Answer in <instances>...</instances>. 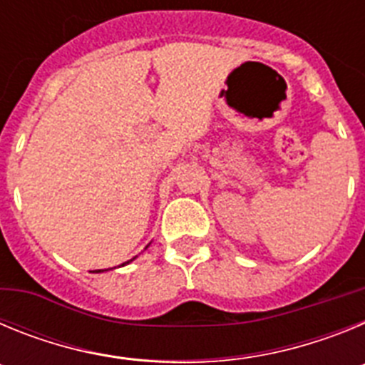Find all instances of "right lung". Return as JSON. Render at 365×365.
I'll return each mask as SVG.
<instances>
[{
    "instance_id": "1",
    "label": "right lung",
    "mask_w": 365,
    "mask_h": 365,
    "mask_svg": "<svg viewBox=\"0 0 365 365\" xmlns=\"http://www.w3.org/2000/svg\"><path fill=\"white\" fill-rule=\"evenodd\" d=\"M96 272H102V270H96Z\"/></svg>"
}]
</instances>
